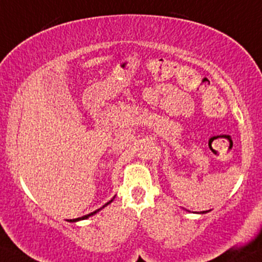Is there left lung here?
<instances>
[{"label": "left lung", "instance_id": "8db88e82", "mask_svg": "<svg viewBox=\"0 0 262 262\" xmlns=\"http://www.w3.org/2000/svg\"><path fill=\"white\" fill-rule=\"evenodd\" d=\"M206 212H207V211H203V212H201V213H206Z\"/></svg>", "mask_w": 262, "mask_h": 262}]
</instances>
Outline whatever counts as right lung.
I'll use <instances>...</instances> for the list:
<instances>
[{
	"label": "right lung",
	"mask_w": 262,
	"mask_h": 262,
	"mask_svg": "<svg viewBox=\"0 0 262 262\" xmlns=\"http://www.w3.org/2000/svg\"><path fill=\"white\" fill-rule=\"evenodd\" d=\"M113 200H114V198H113ZM113 200H110L109 202H106L105 205L103 206V207L101 208H104V207H106V206L109 205V203H112L113 202ZM101 208H99V210H96V211H94V212H92V213H89V214H85V216H82V217H79V219H73V220H69V222H76V221H80V220H85V219H89L90 216H93V214H95L96 212H99L101 210Z\"/></svg>",
	"instance_id": "add662e5"
}]
</instances>
